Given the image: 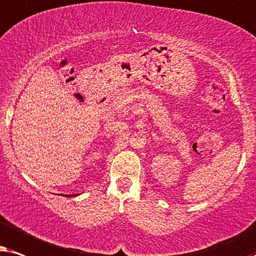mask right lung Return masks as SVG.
Listing matches in <instances>:
<instances>
[{
    "instance_id": "add662e5",
    "label": "right lung",
    "mask_w": 256,
    "mask_h": 256,
    "mask_svg": "<svg viewBox=\"0 0 256 256\" xmlns=\"http://www.w3.org/2000/svg\"><path fill=\"white\" fill-rule=\"evenodd\" d=\"M68 196V194H66V196Z\"/></svg>"
}]
</instances>
